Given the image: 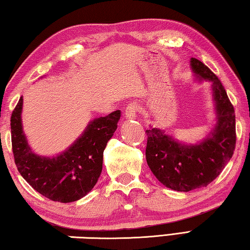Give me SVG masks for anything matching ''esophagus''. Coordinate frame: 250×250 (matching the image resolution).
Here are the masks:
<instances>
[{"mask_svg":"<svg viewBox=\"0 0 250 250\" xmlns=\"http://www.w3.org/2000/svg\"><path fill=\"white\" fill-rule=\"evenodd\" d=\"M138 110H139V108H138L137 104H130L125 110V115L126 119L134 120L138 116Z\"/></svg>","mask_w":250,"mask_h":250,"instance_id":"esophagus-1","label":"esophagus"}]
</instances>
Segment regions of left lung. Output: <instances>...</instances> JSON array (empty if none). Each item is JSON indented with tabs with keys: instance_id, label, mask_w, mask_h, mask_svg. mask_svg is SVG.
<instances>
[{
	"instance_id": "left-lung-1",
	"label": "left lung",
	"mask_w": 250,
	"mask_h": 250,
	"mask_svg": "<svg viewBox=\"0 0 250 250\" xmlns=\"http://www.w3.org/2000/svg\"><path fill=\"white\" fill-rule=\"evenodd\" d=\"M197 82L210 83L215 125L206 137L191 145L176 140L166 131L150 125L146 158L154 176L167 188L188 192L207 186L221 174L235 150L234 107L217 76L196 58L189 61Z\"/></svg>"
}]
</instances>
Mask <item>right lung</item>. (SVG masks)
Returning a JSON list of instances; mask_svg holds the SVG:
<instances>
[{"mask_svg":"<svg viewBox=\"0 0 250 250\" xmlns=\"http://www.w3.org/2000/svg\"><path fill=\"white\" fill-rule=\"evenodd\" d=\"M23 97L11 117L12 146L18 170L42 195L61 203L78 201L89 193L103 170L104 150L118 126L121 111L91 120L65 151L54 156L35 153L22 125Z\"/></svg>","mask_w":250,"mask_h":250,"instance_id":"obj_1","label":"right lung"}]
</instances>
